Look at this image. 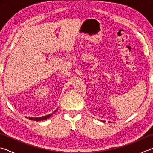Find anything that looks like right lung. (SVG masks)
<instances>
[{"mask_svg":"<svg viewBox=\"0 0 153 153\" xmlns=\"http://www.w3.org/2000/svg\"><path fill=\"white\" fill-rule=\"evenodd\" d=\"M56 111V110H55V111H54V112H53L51 114H49V115H46V116H43V117H35V118H33V117H26L29 119V120H33V121H42V120H46V119H48L49 117H51V116L53 115V114L55 113Z\"/></svg>","mask_w":153,"mask_h":153,"instance_id":"obj_1","label":"right lung"}]
</instances>
